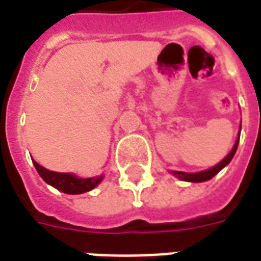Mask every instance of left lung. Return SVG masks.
<instances>
[{"label": "left lung", "mask_w": 261, "mask_h": 261, "mask_svg": "<svg viewBox=\"0 0 261 261\" xmlns=\"http://www.w3.org/2000/svg\"><path fill=\"white\" fill-rule=\"evenodd\" d=\"M238 145H239V140H236L235 145L232 148V151H230L226 156H225L224 161H221L217 166H214L211 169L204 170V172H198V173H186V172H173V175L177 176L179 179L181 180H186V181H205L210 180V179H213L214 176L218 173L219 170L225 168L226 165L229 164L232 158H233V155H235L236 149H238Z\"/></svg>", "instance_id": "left-lung-1"}]
</instances>
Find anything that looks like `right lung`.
<instances>
[{
    "label": "right lung",
    "instance_id": "1",
    "mask_svg": "<svg viewBox=\"0 0 261 261\" xmlns=\"http://www.w3.org/2000/svg\"><path fill=\"white\" fill-rule=\"evenodd\" d=\"M33 165L36 168L37 173L42 176L43 180L56 187L60 192L67 193V194H81V193L89 192L102 180V176L100 177H92V179H80V177L71 175V173H57V172L47 170L35 161H33Z\"/></svg>",
    "mask_w": 261,
    "mask_h": 261
}]
</instances>
